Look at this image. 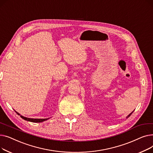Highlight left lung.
Listing matches in <instances>:
<instances>
[{"mask_svg": "<svg viewBox=\"0 0 153 153\" xmlns=\"http://www.w3.org/2000/svg\"><path fill=\"white\" fill-rule=\"evenodd\" d=\"M133 111H132V112H131V114H129V115H128V116H127V117H126V118H128V117H130V115H131V114H132V113H133Z\"/></svg>", "mask_w": 153, "mask_h": 153, "instance_id": "1", "label": "left lung"}]
</instances>
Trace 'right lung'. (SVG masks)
<instances>
[{
  "instance_id": "add662e5",
  "label": "right lung",
  "mask_w": 153,
  "mask_h": 153,
  "mask_svg": "<svg viewBox=\"0 0 153 153\" xmlns=\"http://www.w3.org/2000/svg\"><path fill=\"white\" fill-rule=\"evenodd\" d=\"M16 113H17L20 116L21 118H22L23 120H27V121H28V122H33V123H39V122H44V121H46V120H47L48 119H49L50 118H44V119H38V118H27V117H23L22 115H20V114H19L18 112H17L15 111Z\"/></svg>"
}]
</instances>
